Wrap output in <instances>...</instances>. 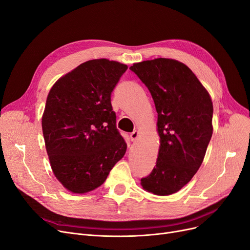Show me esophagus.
I'll return each instance as SVG.
<instances>
[{
    "instance_id": "esophagus-1",
    "label": "esophagus",
    "mask_w": 250,
    "mask_h": 250,
    "mask_svg": "<svg viewBox=\"0 0 250 250\" xmlns=\"http://www.w3.org/2000/svg\"><path fill=\"white\" fill-rule=\"evenodd\" d=\"M139 136H140L139 131H134L129 137H131V140H132V141H136V140L138 139V137H139Z\"/></svg>"
}]
</instances>
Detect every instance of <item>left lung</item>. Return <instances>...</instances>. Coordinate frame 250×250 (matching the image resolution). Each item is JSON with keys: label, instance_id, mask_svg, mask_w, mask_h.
<instances>
[{"label": "left lung", "instance_id": "obj_1", "mask_svg": "<svg viewBox=\"0 0 250 250\" xmlns=\"http://www.w3.org/2000/svg\"><path fill=\"white\" fill-rule=\"evenodd\" d=\"M129 69L146 84L158 114L156 166L141 179V186L167 196L188 184L202 164L213 131L212 101L194 72L178 60H146Z\"/></svg>", "mask_w": 250, "mask_h": 250}]
</instances>
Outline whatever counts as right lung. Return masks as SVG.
Wrapping results in <instances>:
<instances>
[{
    "label": "right lung",
    "mask_w": 250,
    "mask_h": 250,
    "mask_svg": "<svg viewBox=\"0 0 250 250\" xmlns=\"http://www.w3.org/2000/svg\"><path fill=\"white\" fill-rule=\"evenodd\" d=\"M127 65L105 58L80 64L51 88L42 116L50 165L63 187L84 194L100 187L126 151L111 93Z\"/></svg>",
    "instance_id": "right-lung-1"
}]
</instances>
